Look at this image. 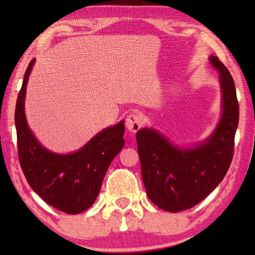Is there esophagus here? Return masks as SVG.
<instances>
[{"label":"esophagus","instance_id":"1","mask_svg":"<svg viewBox=\"0 0 255 255\" xmlns=\"http://www.w3.org/2000/svg\"><path fill=\"white\" fill-rule=\"evenodd\" d=\"M143 123H144L143 115H141L140 112L133 111L130 115H128V117L126 119V127L128 128L129 131L136 132L139 130Z\"/></svg>","mask_w":255,"mask_h":255}]
</instances>
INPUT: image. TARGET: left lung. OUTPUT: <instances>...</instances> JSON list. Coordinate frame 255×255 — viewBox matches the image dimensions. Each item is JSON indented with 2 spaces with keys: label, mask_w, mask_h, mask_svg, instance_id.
<instances>
[{
  "label": "left lung",
  "mask_w": 255,
  "mask_h": 255,
  "mask_svg": "<svg viewBox=\"0 0 255 255\" xmlns=\"http://www.w3.org/2000/svg\"><path fill=\"white\" fill-rule=\"evenodd\" d=\"M209 62L219 73L222 117L213 133L190 147L174 145L153 128L136 133L141 178L155 205L179 213L199 204L222 182L230 169L239 126V102L234 80L217 56Z\"/></svg>",
  "instance_id": "1"
}]
</instances>
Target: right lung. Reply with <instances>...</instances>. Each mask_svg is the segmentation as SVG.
Instances as JSON below:
<instances>
[{
  "label": "right lung",
  "mask_w": 255,
  "mask_h": 255,
  "mask_svg": "<svg viewBox=\"0 0 255 255\" xmlns=\"http://www.w3.org/2000/svg\"><path fill=\"white\" fill-rule=\"evenodd\" d=\"M32 59L18 94L14 123L21 169L30 187L47 204L70 215L90 208L98 198L108 167L125 145L124 120L92 137L83 147L70 154L50 152L29 129L24 99Z\"/></svg>",
  "instance_id": "obj_1"
}]
</instances>
